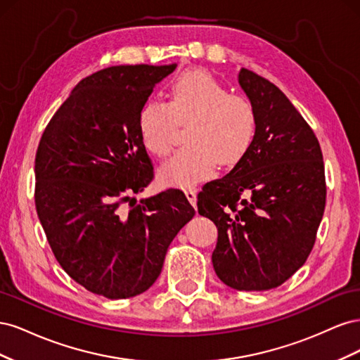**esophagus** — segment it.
I'll return each instance as SVG.
<instances>
[{"label":"esophagus","instance_id":"34e87169","mask_svg":"<svg viewBox=\"0 0 360 360\" xmlns=\"http://www.w3.org/2000/svg\"><path fill=\"white\" fill-rule=\"evenodd\" d=\"M184 193H186V198L189 200V202L193 207H197V189H195V188H186V189H184Z\"/></svg>","mask_w":360,"mask_h":360}]
</instances>
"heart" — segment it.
<instances>
[{
	"mask_svg": "<svg viewBox=\"0 0 360 360\" xmlns=\"http://www.w3.org/2000/svg\"><path fill=\"white\" fill-rule=\"evenodd\" d=\"M179 126H188L184 143L162 167V177L176 186H193L209 179L217 165L240 162L255 138L257 112L246 96L204 70L179 75L169 86L168 103L150 101L141 108L138 129L151 155L165 158Z\"/></svg>",
	"mask_w": 360,
	"mask_h": 360,
	"instance_id": "1",
	"label": "heart"
}]
</instances>
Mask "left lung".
<instances>
[{
    "mask_svg": "<svg viewBox=\"0 0 360 360\" xmlns=\"http://www.w3.org/2000/svg\"><path fill=\"white\" fill-rule=\"evenodd\" d=\"M257 130L245 158L202 186L198 213L217 228V278L240 291L276 288L304 264L326 205L320 143L275 84L242 69Z\"/></svg>",
    "mask_w": 360,
    "mask_h": 360,
    "instance_id": "1",
    "label": "left lung"
}]
</instances>
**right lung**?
<instances>
[{
    "mask_svg": "<svg viewBox=\"0 0 360 360\" xmlns=\"http://www.w3.org/2000/svg\"><path fill=\"white\" fill-rule=\"evenodd\" d=\"M176 68L114 66L86 76L37 147L34 201L52 252L73 281L108 299L153 285L172 238L195 214L180 189L130 198L155 177L139 111Z\"/></svg>",
    "mask_w": 360,
    "mask_h": 360,
    "instance_id": "1",
    "label": "right lung"
}]
</instances>
